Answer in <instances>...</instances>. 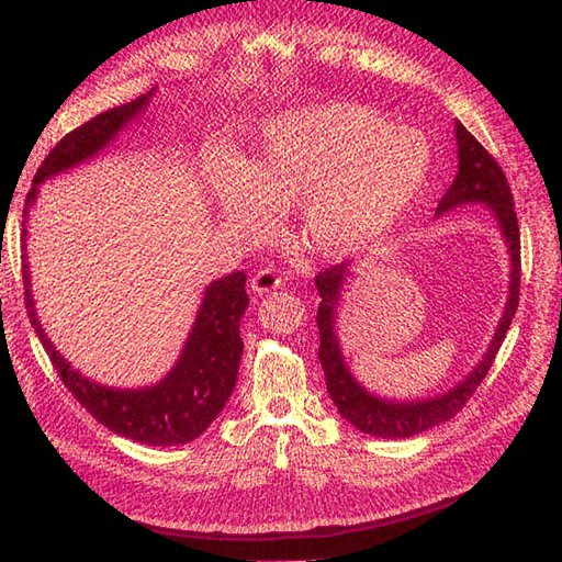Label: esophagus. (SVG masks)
<instances>
[{"label": "esophagus", "mask_w": 562, "mask_h": 562, "mask_svg": "<svg viewBox=\"0 0 562 562\" xmlns=\"http://www.w3.org/2000/svg\"><path fill=\"white\" fill-rule=\"evenodd\" d=\"M251 292L254 294H258V296H263V294H268V292H272V290H280L282 286V278L278 276L276 270L272 268H263V270H258L256 276L251 278Z\"/></svg>", "instance_id": "34e87169"}]
</instances>
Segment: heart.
I'll list each match as a JSON object with an SVG mask.
<instances>
[{
  "label": "heart",
  "mask_w": 562,
  "mask_h": 562,
  "mask_svg": "<svg viewBox=\"0 0 562 562\" xmlns=\"http://www.w3.org/2000/svg\"><path fill=\"white\" fill-rule=\"evenodd\" d=\"M429 166V142L418 131L363 104L325 102L272 119L249 166L215 156L206 184L241 241H266L276 209L299 204L311 249L349 261L394 235L427 187Z\"/></svg>",
  "instance_id": "obj_1"
}]
</instances>
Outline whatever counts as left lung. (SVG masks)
I'll list each match as a JSON object with an SVG mask.
<instances>
[{
    "mask_svg": "<svg viewBox=\"0 0 562 562\" xmlns=\"http://www.w3.org/2000/svg\"><path fill=\"white\" fill-rule=\"evenodd\" d=\"M456 142H458V172L453 184L443 192L437 218L463 204H484L498 223L503 241L508 247L510 256V282H508V299L506 308L498 321L496 333L488 341V349L482 356V361L474 366L463 382H458L453 390L439 394L435 398L423 401H390L370 394L366 386L358 382L351 370L344 361V353L337 337V308L341 301V290L351 276L349 263H339L323 270L315 276V286L321 292L318 306V333H321V349L318 358L325 370V382L329 398L335 401L341 418H347L356 429L366 431L372 437L382 439H406L415 437L420 431H427L446 420H451L468 404V398L477 392V386L486 378L494 358L501 349V341L506 337L513 323V315L520 301V227H517V215L513 209L510 184L503 176L496 158L488 154L482 144L474 139L463 123H456Z\"/></svg>",
    "mask_w": 562,
    "mask_h": 562,
    "instance_id": "obj_1",
    "label": "left lung"
}]
</instances>
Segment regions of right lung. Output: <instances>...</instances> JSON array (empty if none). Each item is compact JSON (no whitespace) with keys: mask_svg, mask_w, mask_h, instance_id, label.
<instances>
[{"mask_svg":"<svg viewBox=\"0 0 562 562\" xmlns=\"http://www.w3.org/2000/svg\"><path fill=\"white\" fill-rule=\"evenodd\" d=\"M151 97L154 90L142 94L135 102L99 113V116L76 127L74 133H68L56 144L37 168L31 192H27L23 209V237H27V213L35 204L40 184L104 151L123 127L133 123L149 106ZM23 282L27 315H31L35 333L42 347L47 349L49 361L59 372L61 382L80 401L82 408L97 418V423L109 427L113 435L147 446L187 443L204 435V429L225 408L229 394L235 390L244 349L239 321L249 306V296L244 292L247 276L241 270L229 272V276L206 286L178 363L170 368L164 380H158L151 386H142V390H121V386L99 384L70 366L56 351L37 321L27 263H23Z\"/></svg>","mask_w":562,"mask_h":562,"instance_id":"right-lung-1","label":"right lung"}]
</instances>
